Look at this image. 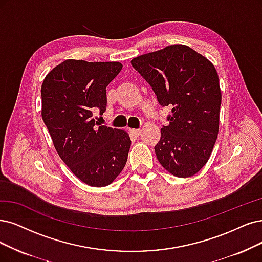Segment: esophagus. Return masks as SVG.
<instances>
[{
    "instance_id": "1",
    "label": "esophagus",
    "mask_w": 262,
    "mask_h": 262,
    "mask_svg": "<svg viewBox=\"0 0 262 262\" xmlns=\"http://www.w3.org/2000/svg\"><path fill=\"white\" fill-rule=\"evenodd\" d=\"M130 133H132L133 135H135V136H139L141 130H140V129H130Z\"/></svg>"
}]
</instances>
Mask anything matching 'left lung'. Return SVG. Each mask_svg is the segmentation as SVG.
<instances>
[{
    "label": "left lung",
    "instance_id": "8db88e82",
    "mask_svg": "<svg viewBox=\"0 0 262 262\" xmlns=\"http://www.w3.org/2000/svg\"><path fill=\"white\" fill-rule=\"evenodd\" d=\"M150 84L162 106L171 108L154 147L161 165L173 176L195 175L207 163L219 129L221 92L207 58L186 45H170L130 61Z\"/></svg>",
    "mask_w": 262,
    "mask_h": 262
}]
</instances>
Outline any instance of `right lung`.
Returning <instances> with one entry per match:
<instances>
[{"label": "right lung", "instance_id": "obj_1", "mask_svg": "<svg viewBox=\"0 0 262 262\" xmlns=\"http://www.w3.org/2000/svg\"><path fill=\"white\" fill-rule=\"evenodd\" d=\"M122 67L116 61L68 59L42 84V118L55 149L74 175L92 187L110 185L127 162L128 134L93 119L96 110L105 111V89Z\"/></svg>", "mask_w": 262, "mask_h": 262}]
</instances>
